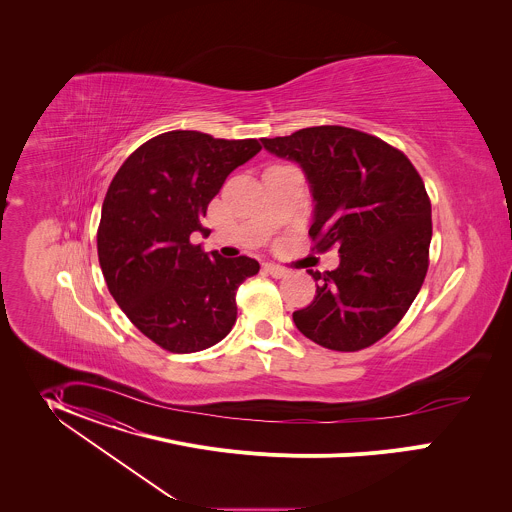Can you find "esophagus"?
I'll return each instance as SVG.
<instances>
[{
	"mask_svg": "<svg viewBox=\"0 0 512 512\" xmlns=\"http://www.w3.org/2000/svg\"><path fill=\"white\" fill-rule=\"evenodd\" d=\"M264 272L270 274L272 278H286L288 276V270L276 266V264H264Z\"/></svg>",
	"mask_w": 512,
	"mask_h": 512,
	"instance_id": "obj_1",
	"label": "esophagus"
}]
</instances>
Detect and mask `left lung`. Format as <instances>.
Segmentation results:
<instances>
[{
    "mask_svg": "<svg viewBox=\"0 0 512 512\" xmlns=\"http://www.w3.org/2000/svg\"><path fill=\"white\" fill-rule=\"evenodd\" d=\"M309 183L317 250L339 246V266L313 272L315 299L293 311L295 327L331 351H361L390 333L420 292L432 242V205L410 159L343 126L264 138Z\"/></svg>",
    "mask_w": 512,
    "mask_h": 512,
    "instance_id": "1",
    "label": "left lung"
}]
</instances>
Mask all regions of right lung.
Masks as SVG:
<instances>
[{"label": "right lung", "instance_id": "1", "mask_svg": "<svg viewBox=\"0 0 512 512\" xmlns=\"http://www.w3.org/2000/svg\"><path fill=\"white\" fill-rule=\"evenodd\" d=\"M256 140L173 130L138 147L102 203L98 260L128 319L171 353L222 341L236 321V290L258 274L254 258H222L191 242L224 179L252 159Z\"/></svg>", "mask_w": 512, "mask_h": 512}]
</instances>
